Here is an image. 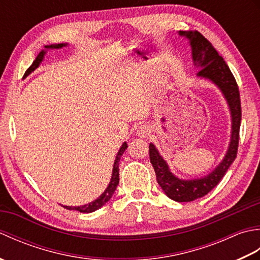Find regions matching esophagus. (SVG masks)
I'll return each mask as SVG.
<instances>
[{"mask_svg":"<svg viewBox=\"0 0 260 260\" xmlns=\"http://www.w3.org/2000/svg\"><path fill=\"white\" fill-rule=\"evenodd\" d=\"M151 134V128L147 125H140L136 128V135L139 137H147Z\"/></svg>","mask_w":260,"mask_h":260,"instance_id":"obj_1","label":"esophagus"}]
</instances>
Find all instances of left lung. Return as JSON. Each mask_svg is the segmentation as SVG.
Segmentation results:
<instances>
[{"label":"left lung","mask_w":260,"mask_h":260,"mask_svg":"<svg viewBox=\"0 0 260 260\" xmlns=\"http://www.w3.org/2000/svg\"><path fill=\"white\" fill-rule=\"evenodd\" d=\"M179 36L189 40L192 60L199 70L197 77L211 81L219 88L228 104L231 117V136L228 150L217 168L209 174L198 179L183 180L174 175L167 161L154 144H150V159L155 171L156 180L165 194L176 202H190L202 198L217 186L237 156L241 120L239 89L234 75L223 58L213 46L198 31H179Z\"/></svg>","instance_id":"left-lung-1"}]
</instances>
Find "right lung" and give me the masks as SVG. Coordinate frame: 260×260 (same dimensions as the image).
Wrapping results in <instances>:
<instances>
[{
  "label": "right lung",
  "mask_w": 260,
  "mask_h": 260,
  "mask_svg": "<svg viewBox=\"0 0 260 260\" xmlns=\"http://www.w3.org/2000/svg\"><path fill=\"white\" fill-rule=\"evenodd\" d=\"M67 46H68V43H58V45L56 43V45L45 46V49L40 51V53L38 54L35 61H33V63L25 71L23 78H25V77H27L31 73H33V71H35L39 67V66H40V63L43 61V59H45L47 50H49V49H61V48L67 47ZM126 148H127V143L124 142L123 145H121L120 148H119L117 155H116L115 162H114V165H113L112 178H110L109 184L107 185V187H106V189H105V191L102 193V194L96 199V200H93V201L89 202L88 204H84V206H77V207L62 206V207L66 208V209H68V210H77V211H79V212L90 213V212L96 211V210H98V209H101L103 206H105V204H106L110 200V198L113 197L114 192L116 190V187H117V185L119 183V169H118V164H119V161H120V156L123 155V153L125 152Z\"/></svg>",
  "instance_id": "obj_1"
}]
</instances>
